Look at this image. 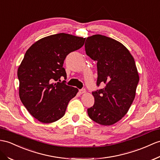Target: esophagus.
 <instances>
[{
  "label": "esophagus",
  "mask_w": 160,
  "mask_h": 160,
  "mask_svg": "<svg viewBox=\"0 0 160 160\" xmlns=\"http://www.w3.org/2000/svg\"><path fill=\"white\" fill-rule=\"evenodd\" d=\"M85 92H86V90H85V89H79V93H81V94H83V93H85Z\"/></svg>",
  "instance_id": "1"
}]
</instances>
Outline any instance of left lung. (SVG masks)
<instances>
[{
    "mask_svg": "<svg viewBox=\"0 0 160 160\" xmlns=\"http://www.w3.org/2000/svg\"><path fill=\"white\" fill-rule=\"evenodd\" d=\"M85 48L97 62V85H105L92 92L95 102L88 115L100 125H112L127 113L135 98L139 76L134 59L120 42L101 34L88 37Z\"/></svg>",
    "mask_w": 160,
    "mask_h": 160,
    "instance_id": "1",
    "label": "left lung"
}]
</instances>
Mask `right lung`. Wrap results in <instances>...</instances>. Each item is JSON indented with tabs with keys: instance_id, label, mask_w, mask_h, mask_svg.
Masks as SVG:
<instances>
[{
	"instance_id": "obj_1",
	"label": "right lung",
	"mask_w": 160,
	"mask_h": 160,
	"mask_svg": "<svg viewBox=\"0 0 160 160\" xmlns=\"http://www.w3.org/2000/svg\"><path fill=\"white\" fill-rule=\"evenodd\" d=\"M85 38L66 33L46 37L26 51L18 70L19 96L35 119L44 123L56 122L65 114L78 89L60 81L67 77L66 57L80 49Z\"/></svg>"
}]
</instances>
